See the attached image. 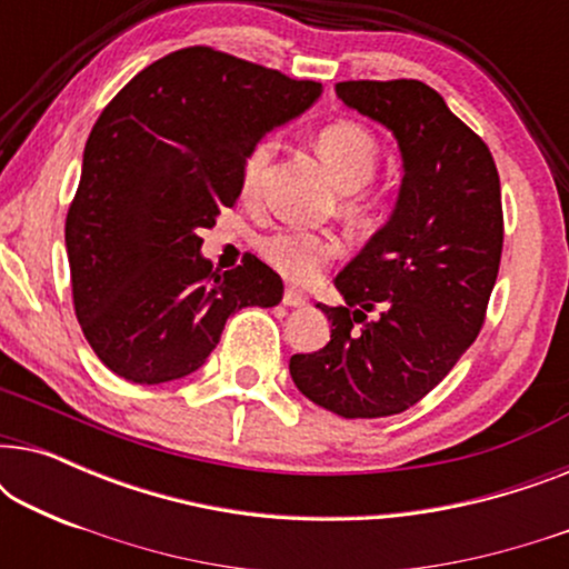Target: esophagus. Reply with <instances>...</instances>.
Instances as JSON below:
<instances>
[{
    "label": "esophagus",
    "mask_w": 569,
    "mask_h": 569,
    "mask_svg": "<svg viewBox=\"0 0 569 569\" xmlns=\"http://www.w3.org/2000/svg\"><path fill=\"white\" fill-rule=\"evenodd\" d=\"M282 302H284L287 308H302V306H306V295L295 290V287H287Z\"/></svg>",
    "instance_id": "obj_1"
}]
</instances>
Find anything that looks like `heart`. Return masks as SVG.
<instances>
[{
  "mask_svg": "<svg viewBox=\"0 0 569 569\" xmlns=\"http://www.w3.org/2000/svg\"><path fill=\"white\" fill-rule=\"evenodd\" d=\"M318 154L323 166L329 168L333 183L341 191L355 193L376 173L380 160L378 139L368 129L355 121H331L318 131L316 137ZM271 152H274V139L267 137L248 152L243 162V186L246 197L259 189L263 170L269 166ZM355 212H362L360 201H352ZM261 253L279 274L292 279V282H310L333 256H337V240L326 232L306 230V228H279L261 240Z\"/></svg>",
  "mask_w": 569,
  "mask_h": 569,
  "instance_id": "1",
  "label": "heart"
}]
</instances>
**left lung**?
Listing matches in <instances>:
<instances>
[{"instance_id":"1","label":"left lung","mask_w":569,"mask_h":569,"mask_svg":"<svg viewBox=\"0 0 569 569\" xmlns=\"http://www.w3.org/2000/svg\"><path fill=\"white\" fill-rule=\"evenodd\" d=\"M337 96L391 131L403 178L388 222L333 279L347 308L316 302L331 341L292 355L290 376L333 415L391 417L430 393L485 323L502 256L500 176L430 84L357 80Z\"/></svg>"}]
</instances>
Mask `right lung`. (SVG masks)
I'll use <instances>...</instances> for the list:
<instances>
[{
	"label": "right lung",
	"mask_w": 569,
	"mask_h": 569,
	"mask_svg": "<svg viewBox=\"0 0 569 569\" xmlns=\"http://www.w3.org/2000/svg\"><path fill=\"white\" fill-rule=\"evenodd\" d=\"M321 82L207 46L142 69L92 127L67 214L74 313L98 360L131 383L191 376L240 308H274L267 263L214 271L199 232L240 197L248 152L298 119Z\"/></svg>",
	"instance_id": "1"
}]
</instances>
